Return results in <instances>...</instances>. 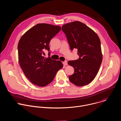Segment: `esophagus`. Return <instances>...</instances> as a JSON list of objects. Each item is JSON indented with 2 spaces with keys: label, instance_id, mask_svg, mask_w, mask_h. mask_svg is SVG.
Segmentation results:
<instances>
[{
  "label": "esophagus",
  "instance_id": "obj_1",
  "mask_svg": "<svg viewBox=\"0 0 121 121\" xmlns=\"http://www.w3.org/2000/svg\"><path fill=\"white\" fill-rule=\"evenodd\" d=\"M63 63V64H64V65H67V62L66 61L64 62Z\"/></svg>",
  "mask_w": 121,
  "mask_h": 121
}]
</instances>
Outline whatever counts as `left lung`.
<instances>
[{"mask_svg":"<svg viewBox=\"0 0 121 121\" xmlns=\"http://www.w3.org/2000/svg\"><path fill=\"white\" fill-rule=\"evenodd\" d=\"M62 30L66 35L71 50L77 49L79 56V59L68 62L74 69L69 79L78 86L87 85L95 77L102 62L100 38L94 31L80 21L64 25Z\"/></svg>","mask_w":121,"mask_h":121,"instance_id":"8db88e82","label":"left lung"}]
</instances>
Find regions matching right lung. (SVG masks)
I'll use <instances>...</instances> for the list:
<instances>
[{"label":"right lung","mask_w":121,"mask_h":121,"mask_svg":"<svg viewBox=\"0 0 121 121\" xmlns=\"http://www.w3.org/2000/svg\"><path fill=\"white\" fill-rule=\"evenodd\" d=\"M61 29L58 26L38 24L27 31L19 40L17 47L19 65L26 77L37 86L43 87L50 84L57 72L63 67L60 61L43 56L45 49L50 50L51 39Z\"/></svg>","instance_id":"right-lung-1"}]
</instances>
